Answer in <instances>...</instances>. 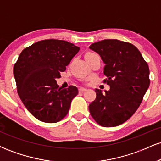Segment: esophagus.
<instances>
[{"label": "esophagus", "mask_w": 161, "mask_h": 161, "mask_svg": "<svg viewBox=\"0 0 161 161\" xmlns=\"http://www.w3.org/2000/svg\"><path fill=\"white\" fill-rule=\"evenodd\" d=\"M85 91H86V88H80L79 89V92H85Z\"/></svg>", "instance_id": "34e87169"}]
</instances>
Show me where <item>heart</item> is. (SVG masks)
Wrapping results in <instances>:
<instances>
[{"label": "heart", "instance_id": "heart-1", "mask_svg": "<svg viewBox=\"0 0 161 161\" xmlns=\"http://www.w3.org/2000/svg\"><path fill=\"white\" fill-rule=\"evenodd\" d=\"M92 53H90V52H88V53H87L86 54V56H88V55H91V54H92Z\"/></svg>", "mask_w": 161, "mask_h": 161}]
</instances>
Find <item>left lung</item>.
I'll return each instance as SVG.
<instances>
[{
    "label": "left lung",
    "instance_id": "obj_1",
    "mask_svg": "<svg viewBox=\"0 0 161 161\" xmlns=\"http://www.w3.org/2000/svg\"><path fill=\"white\" fill-rule=\"evenodd\" d=\"M104 61V82L110 90L96 88V98L89 104L93 119L104 127L125 123L137 110L150 85L149 67L137 47L116 39H105L89 47Z\"/></svg>",
    "mask_w": 161,
    "mask_h": 161
}]
</instances>
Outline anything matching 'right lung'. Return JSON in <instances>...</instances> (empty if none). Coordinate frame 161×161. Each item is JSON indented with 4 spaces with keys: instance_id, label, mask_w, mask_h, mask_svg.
<instances>
[{
    "instance_id": "right-lung-1",
    "label": "right lung",
    "mask_w": 161,
    "mask_h": 161,
    "mask_svg": "<svg viewBox=\"0 0 161 161\" xmlns=\"http://www.w3.org/2000/svg\"><path fill=\"white\" fill-rule=\"evenodd\" d=\"M79 47L66 41L46 39L25 47L14 64L17 92L23 104L36 119L53 123L69 112L78 88H59L56 79L66 70Z\"/></svg>"
}]
</instances>
